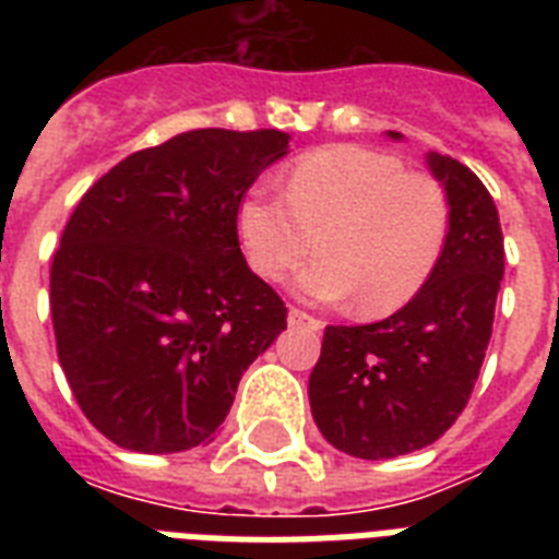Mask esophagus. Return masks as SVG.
I'll list each match as a JSON object with an SVG mask.
<instances>
[{
	"label": "esophagus",
	"instance_id": "34e87169",
	"mask_svg": "<svg viewBox=\"0 0 559 559\" xmlns=\"http://www.w3.org/2000/svg\"><path fill=\"white\" fill-rule=\"evenodd\" d=\"M287 322L293 324V328H298V324H307V328H319V319L310 313H305V310H298V307H289V313H287Z\"/></svg>",
	"mask_w": 559,
	"mask_h": 559
}]
</instances>
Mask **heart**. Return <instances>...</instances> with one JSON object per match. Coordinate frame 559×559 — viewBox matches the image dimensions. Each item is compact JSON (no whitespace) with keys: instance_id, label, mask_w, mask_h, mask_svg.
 <instances>
[{"instance_id":"heart-1","label":"heart","mask_w":559,"mask_h":559,"mask_svg":"<svg viewBox=\"0 0 559 559\" xmlns=\"http://www.w3.org/2000/svg\"><path fill=\"white\" fill-rule=\"evenodd\" d=\"M450 231L447 197L435 179L359 144L301 156L284 193L254 186L237 205V237L261 278L296 275L313 301L357 298L359 316H389L424 289Z\"/></svg>"}]
</instances>
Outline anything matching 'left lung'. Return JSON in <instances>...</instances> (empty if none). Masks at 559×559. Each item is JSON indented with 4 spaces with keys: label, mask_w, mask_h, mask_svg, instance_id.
I'll list each match as a JSON object with an SVG mask.
<instances>
[{
    "label": "left lung",
    "mask_w": 559,
    "mask_h": 559,
    "mask_svg": "<svg viewBox=\"0 0 559 559\" xmlns=\"http://www.w3.org/2000/svg\"><path fill=\"white\" fill-rule=\"evenodd\" d=\"M426 162L450 202L441 261L389 319L331 324L307 385L319 432L354 459H397L438 441L467 406L493 333L504 272L493 197L467 165L441 153Z\"/></svg>",
    "instance_id": "1"
}]
</instances>
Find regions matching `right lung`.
<instances>
[{"label": "right lung", "instance_id": "1", "mask_svg": "<svg viewBox=\"0 0 559 559\" xmlns=\"http://www.w3.org/2000/svg\"><path fill=\"white\" fill-rule=\"evenodd\" d=\"M281 130H191L83 193L51 263L57 359L78 406L133 452L211 441L243 371L287 328L237 240V205Z\"/></svg>", "mask_w": 559, "mask_h": 559}]
</instances>
